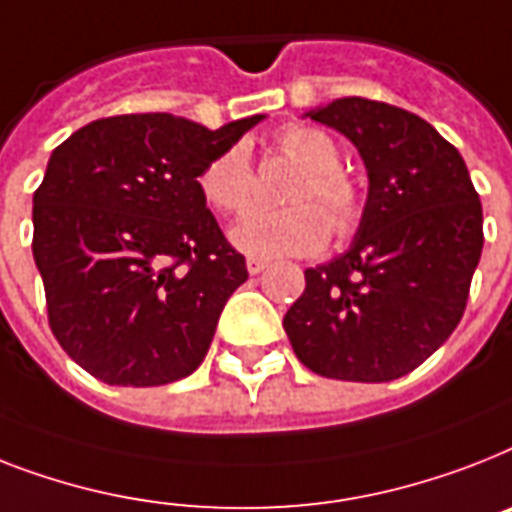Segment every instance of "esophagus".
<instances>
[{
    "instance_id": "34e87169",
    "label": "esophagus",
    "mask_w": 512,
    "mask_h": 512,
    "mask_svg": "<svg viewBox=\"0 0 512 512\" xmlns=\"http://www.w3.org/2000/svg\"><path fill=\"white\" fill-rule=\"evenodd\" d=\"M265 268H268V260H260V257H249V260H247V270L252 273V276L263 273Z\"/></svg>"
}]
</instances>
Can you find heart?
Wrapping results in <instances>:
<instances>
[{"mask_svg":"<svg viewBox=\"0 0 512 512\" xmlns=\"http://www.w3.org/2000/svg\"><path fill=\"white\" fill-rule=\"evenodd\" d=\"M278 152L302 173L281 210H252L234 228V244L255 257L313 255L326 244L328 226L336 239H350L363 220V191L342 170L334 136L318 126H289L276 139ZM199 194L220 215H239L255 197V170L242 144L223 149L199 170Z\"/></svg>","mask_w":512,"mask_h":512,"instance_id":"heart-1","label":"heart"}]
</instances>
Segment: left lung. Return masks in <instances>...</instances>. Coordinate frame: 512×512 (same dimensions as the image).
<instances>
[{"mask_svg":"<svg viewBox=\"0 0 512 512\" xmlns=\"http://www.w3.org/2000/svg\"><path fill=\"white\" fill-rule=\"evenodd\" d=\"M365 160L371 191L352 247L305 270L284 315L299 363L378 384L415 371L458 328L484 247V215L463 157L402 107L363 97L310 112Z\"/></svg>","mask_w":512,"mask_h":512,"instance_id":"left-lung-1","label":"left lung"}]
</instances>
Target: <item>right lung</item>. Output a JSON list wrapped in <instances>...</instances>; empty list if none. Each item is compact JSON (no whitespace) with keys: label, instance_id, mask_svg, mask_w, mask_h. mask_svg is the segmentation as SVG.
Segmentation results:
<instances>
[{"label":"right lung","instance_id":"add662e5","mask_svg":"<svg viewBox=\"0 0 512 512\" xmlns=\"http://www.w3.org/2000/svg\"><path fill=\"white\" fill-rule=\"evenodd\" d=\"M263 115L215 131L168 112L78 128L33 191V260L54 339L83 371L162 386L205 360L247 263L199 194V170Z\"/></svg>","mask_w":512,"mask_h":512}]
</instances>
